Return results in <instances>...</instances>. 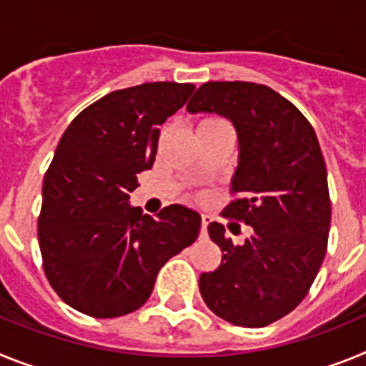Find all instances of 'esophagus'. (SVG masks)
Wrapping results in <instances>:
<instances>
[{
	"label": "esophagus",
	"instance_id": "esophagus-1",
	"mask_svg": "<svg viewBox=\"0 0 366 366\" xmlns=\"http://www.w3.org/2000/svg\"><path fill=\"white\" fill-rule=\"evenodd\" d=\"M211 216L209 214H202V234H207V225L211 223Z\"/></svg>",
	"mask_w": 366,
	"mask_h": 366
}]
</instances>
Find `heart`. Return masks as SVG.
<instances>
[{
  "instance_id": "b5f03b06",
  "label": "heart",
  "mask_w": 366,
  "mask_h": 366,
  "mask_svg": "<svg viewBox=\"0 0 366 366\" xmlns=\"http://www.w3.org/2000/svg\"><path fill=\"white\" fill-rule=\"evenodd\" d=\"M222 126H227L222 119L216 117H205L198 122V132L199 130H214V128H222Z\"/></svg>"
}]
</instances>
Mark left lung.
<instances>
[{"label":"left lung","mask_w":366,"mask_h":366,"mask_svg":"<svg viewBox=\"0 0 366 366\" xmlns=\"http://www.w3.org/2000/svg\"><path fill=\"white\" fill-rule=\"evenodd\" d=\"M190 113H219L238 132L240 161L222 216L253 227L244 245L209 223L222 264L199 274L212 313L245 328L279 321L308 295L328 247L332 202L321 147L310 121L264 84L205 82ZM236 225V223H232Z\"/></svg>","instance_id":"1"}]
</instances>
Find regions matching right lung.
<instances>
[{
  "mask_svg": "<svg viewBox=\"0 0 366 366\" xmlns=\"http://www.w3.org/2000/svg\"><path fill=\"white\" fill-rule=\"evenodd\" d=\"M194 84L147 82L108 93L64 132L44 177L38 244L56 295L95 319L143 306L164 262L198 238L202 216L168 205L155 218L128 205L152 168L159 126Z\"/></svg>",
  "mask_w": 366,
  "mask_h": 366,
  "instance_id": "obj_1",
  "label": "right lung"
}]
</instances>
